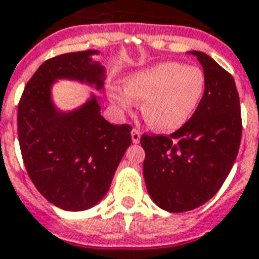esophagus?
Returning a JSON list of instances; mask_svg holds the SVG:
<instances>
[{"mask_svg": "<svg viewBox=\"0 0 259 259\" xmlns=\"http://www.w3.org/2000/svg\"><path fill=\"white\" fill-rule=\"evenodd\" d=\"M140 140H141V132L134 127V129L132 130V141H133V143H138L140 142Z\"/></svg>", "mask_w": 259, "mask_h": 259, "instance_id": "1", "label": "esophagus"}]
</instances>
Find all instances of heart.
Listing matches in <instances>:
<instances>
[{"label":"heart","instance_id":"obj_1","mask_svg":"<svg viewBox=\"0 0 259 259\" xmlns=\"http://www.w3.org/2000/svg\"><path fill=\"white\" fill-rule=\"evenodd\" d=\"M204 87L200 68L166 62L129 76L125 93L113 89L110 99L122 110H129L133 101H142L141 112L147 125L159 132H174L192 117Z\"/></svg>","mask_w":259,"mask_h":259}]
</instances>
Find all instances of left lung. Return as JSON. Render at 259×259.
<instances>
[{"instance_id": "1", "label": "left lung", "mask_w": 259, "mask_h": 259, "mask_svg": "<svg viewBox=\"0 0 259 259\" xmlns=\"http://www.w3.org/2000/svg\"><path fill=\"white\" fill-rule=\"evenodd\" d=\"M204 69L205 89L188 121L170 136L143 134V178L154 203L167 212L203 205L221 188L238 154L240 97L229 72L210 56L191 51Z\"/></svg>"}]
</instances>
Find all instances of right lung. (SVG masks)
<instances>
[{
	"instance_id": "obj_1",
	"label": "right lung",
	"mask_w": 259,
	"mask_h": 259,
	"mask_svg": "<svg viewBox=\"0 0 259 259\" xmlns=\"http://www.w3.org/2000/svg\"><path fill=\"white\" fill-rule=\"evenodd\" d=\"M97 54L88 50L46 60L26 84L18 104V140L26 171L36 190L64 210L96 205L132 145V126L108 122L96 96L68 113L56 110L51 101L56 79L103 89L105 68L91 58Z\"/></svg>"
}]
</instances>
